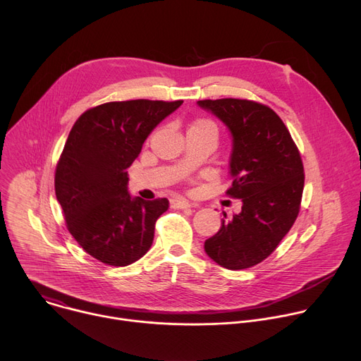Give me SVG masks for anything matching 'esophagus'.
Returning <instances> with one entry per match:
<instances>
[{
    "instance_id": "esophagus-1",
    "label": "esophagus",
    "mask_w": 361,
    "mask_h": 361,
    "mask_svg": "<svg viewBox=\"0 0 361 361\" xmlns=\"http://www.w3.org/2000/svg\"><path fill=\"white\" fill-rule=\"evenodd\" d=\"M170 205H171V209H190V207H192L191 202H188L185 200H181V198L171 200Z\"/></svg>"
}]
</instances>
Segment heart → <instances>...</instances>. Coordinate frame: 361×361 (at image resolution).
Returning a JSON list of instances; mask_svg holds the SVG:
<instances>
[{
  "label": "heart",
  "mask_w": 361,
  "mask_h": 361,
  "mask_svg": "<svg viewBox=\"0 0 361 361\" xmlns=\"http://www.w3.org/2000/svg\"><path fill=\"white\" fill-rule=\"evenodd\" d=\"M191 127H213V128H216L214 124L212 121H209V120H198Z\"/></svg>",
  "instance_id": "1"
}]
</instances>
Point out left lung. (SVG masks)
<instances>
[{
  "instance_id": "8db88e82",
  "label": "left lung",
  "mask_w": 361,
  "mask_h": 361,
  "mask_svg": "<svg viewBox=\"0 0 361 361\" xmlns=\"http://www.w3.org/2000/svg\"><path fill=\"white\" fill-rule=\"evenodd\" d=\"M197 106L217 117L230 131V177L227 194L241 200V212L221 220L204 243L213 262L228 270L262 263L294 224L304 187L300 152L281 118L259 102L223 98Z\"/></svg>"
}]
</instances>
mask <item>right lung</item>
<instances>
[{
	"label": "right lung",
	"mask_w": 361,
	"mask_h": 361,
	"mask_svg": "<svg viewBox=\"0 0 361 361\" xmlns=\"http://www.w3.org/2000/svg\"><path fill=\"white\" fill-rule=\"evenodd\" d=\"M181 104V99L106 102L73 126L56 170V195L68 231L101 263L124 267L149 250L169 200L133 197L127 170L151 131Z\"/></svg>",
	"instance_id": "1"
}]
</instances>
